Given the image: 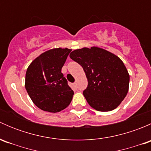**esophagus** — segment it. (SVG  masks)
I'll return each mask as SVG.
<instances>
[{
    "label": "esophagus",
    "mask_w": 151,
    "mask_h": 151,
    "mask_svg": "<svg viewBox=\"0 0 151 151\" xmlns=\"http://www.w3.org/2000/svg\"><path fill=\"white\" fill-rule=\"evenodd\" d=\"M72 87H73V89H74V90H77V83H74V84L72 85Z\"/></svg>",
    "instance_id": "obj_1"
}]
</instances>
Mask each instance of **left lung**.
<instances>
[{
    "mask_svg": "<svg viewBox=\"0 0 151 151\" xmlns=\"http://www.w3.org/2000/svg\"><path fill=\"white\" fill-rule=\"evenodd\" d=\"M69 56L84 70L88 85L83 95L90 106L101 112L118 107L129 85V72L121 58L98 47L75 50Z\"/></svg>",
    "mask_w": 151,
    "mask_h": 151,
    "instance_id": "left-lung-1",
    "label": "left lung"
}]
</instances>
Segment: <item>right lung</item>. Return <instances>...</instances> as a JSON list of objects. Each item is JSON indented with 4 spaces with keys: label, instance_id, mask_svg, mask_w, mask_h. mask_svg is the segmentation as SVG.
Returning a JSON list of instances; mask_svg holds the SVG:
<instances>
[{
    "label": "right lung",
    "instance_id": "right-lung-1",
    "mask_svg": "<svg viewBox=\"0 0 151 151\" xmlns=\"http://www.w3.org/2000/svg\"><path fill=\"white\" fill-rule=\"evenodd\" d=\"M71 50L51 49L31 62L25 74V89L39 109L58 112L69 105L74 91L68 86L61 68Z\"/></svg>",
    "mask_w": 151,
    "mask_h": 151
}]
</instances>
